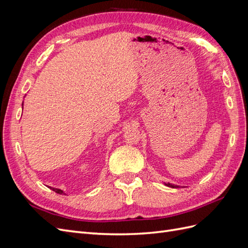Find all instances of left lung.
<instances>
[{
    "mask_svg": "<svg viewBox=\"0 0 248 248\" xmlns=\"http://www.w3.org/2000/svg\"><path fill=\"white\" fill-rule=\"evenodd\" d=\"M166 185L167 186H169V187H171V188H178V185H174V184H170V183H166Z\"/></svg>",
    "mask_w": 248,
    "mask_h": 248,
    "instance_id": "left-lung-1",
    "label": "left lung"
}]
</instances>
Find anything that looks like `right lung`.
Listing matches in <instances>:
<instances>
[{"label": "right lung", "mask_w": 248, "mask_h": 248, "mask_svg": "<svg viewBox=\"0 0 248 248\" xmlns=\"http://www.w3.org/2000/svg\"><path fill=\"white\" fill-rule=\"evenodd\" d=\"M49 188H50L51 190H54L55 192L59 193V194H63V193H64V191H63V190H61V189H59V188H54V187H49Z\"/></svg>", "instance_id": "add662e5"}]
</instances>
